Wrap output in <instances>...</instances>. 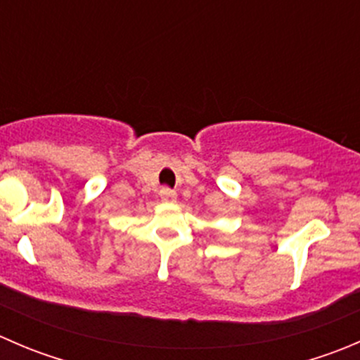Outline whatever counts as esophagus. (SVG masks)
I'll return each instance as SVG.
<instances>
[{"instance_id":"1","label":"esophagus","mask_w":360,"mask_h":360,"mask_svg":"<svg viewBox=\"0 0 360 360\" xmlns=\"http://www.w3.org/2000/svg\"><path fill=\"white\" fill-rule=\"evenodd\" d=\"M160 198H162L163 202L174 203V202L177 200V195H176V191H174V190H170V188L163 186L162 190H160Z\"/></svg>"}]
</instances>
